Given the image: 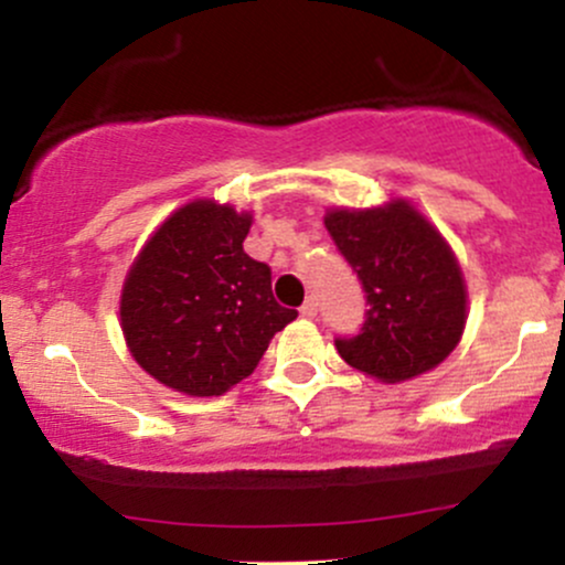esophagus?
I'll use <instances>...</instances> for the list:
<instances>
[{
  "instance_id": "obj_1",
  "label": "esophagus",
  "mask_w": 565,
  "mask_h": 565,
  "mask_svg": "<svg viewBox=\"0 0 565 565\" xmlns=\"http://www.w3.org/2000/svg\"><path fill=\"white\" fill-rule=\"evenodd\" d=\"M300 313L302 319H316V313H319V302H316V297H308V300L302 302Z\"/></svg>"
}]
</instances>
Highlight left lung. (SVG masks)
Masks as SVG:
<instances>
[{"mask_svg": "<svg viewBox=\"0 0 565 565\" xmlns=\"http://www.w3.org/2000/svg\"><path fill=\"white\" fill-rule=\"evenodd\" d=\"M323 225L369 302L361 334L334 340L345 364L395 385L449 359L468 323V287L436 225L406 199L369 210L332 206Z\"/></svg>", "mask_w": 565, "mask_h": 565, "instance_id": "8db88e82", "label": "left lung"}]
</instances>
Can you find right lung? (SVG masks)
Instances as JSON below:
<instances>
[{
  "label": "right lung",
  "instance_id": "right-lung-1",
  "mask_svg": "<svg viewBox=\"0 0 565 565\" xmlns=\"http://www.w3.org/2000/svg\"><path fill=\"white\" fill-rule=\"evenodd\" d=\"M249 228L252 212L193 199L129 265L121 334L142 372L164 387L193 398L228 393L297 319V310L274 300L268 265L244 252Z\"/></svg>",
  "mask_w": 565,
  "mask_h": 565
}]
</instances>
